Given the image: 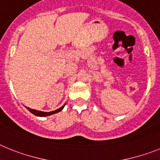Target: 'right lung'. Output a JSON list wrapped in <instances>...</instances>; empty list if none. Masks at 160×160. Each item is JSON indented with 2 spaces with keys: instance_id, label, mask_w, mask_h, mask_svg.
<instances>
[{
  "instance_id": "right-lung-1",
  "label": "right lung",
  "mask_w": 160,
  "mask_h": 160,
  "mask_svg": "<svg viewBox=\"0 0 160 160\" xmlns=\"http://www.w3.org/2000/svg\"><path fill=\"white\" fill-rule=\"evenodd\" d=\"M63 107H64V105H63V106L61 107V108H59V109H56V110L55 111H51V112H42V111L35 110V109H30V108H27V109L30 111V113L36 115V116L46 117V116H49V115H51V114H54V113H58V112H60V111L63 109Z\"/></svg>"
}]
</instances>
